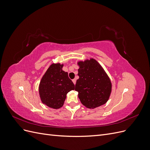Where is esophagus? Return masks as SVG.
I'll use <instances>...</instances> for the list:
<instances>
[{"label": "esophagus", "mask_w": 150, "mask_h": 150, "mask_svg": "<svg viewBox=\"0 0 150 150\" xmlns=\"http://www.w3.org/2000/svg\"><path fill=\"white\" fill-rule=\"evenodd\" d=\"M72 82H73V83H74V84H76V79H72Z\"/></svg>", "instance_id": "obj_1"}]
</instances>
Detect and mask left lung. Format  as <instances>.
<instances>
[{
    "instance_id": "1",
    "label": "left lung",
    "mask_w": 150,
    "mask_h": 150,
    "mask_svg": "<svg viewBox=\"0 0 150 150\" xmlns=\"http://www.w3.org/2000/svg\"><path fill=\"white\" fill-rule=\"evenodd\" d=\"M75 91L84 106L94 109L105 104L111 93V80L99 62L94 59L79 61Z\"/></svg>"
}]
</instances>
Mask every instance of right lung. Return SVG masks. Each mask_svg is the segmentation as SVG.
<instances>
[{"mask_svg": "<svg viewBox=\"0 0 150 150\" xmlns=\"http://www.w3.org/2000/svg\"><path fill=\"white\" fill-rule=\"evenodd\" d=\"M64 64H52L40 80L39 96L43 104L49 108L59 109L64 104L66 94L74 89V84L63 71Z\"/></svg>", "mask_w": 150, "mask_h": 150, "instance_id": "right-lung-1", "label": "right lung"}]
</instances>
